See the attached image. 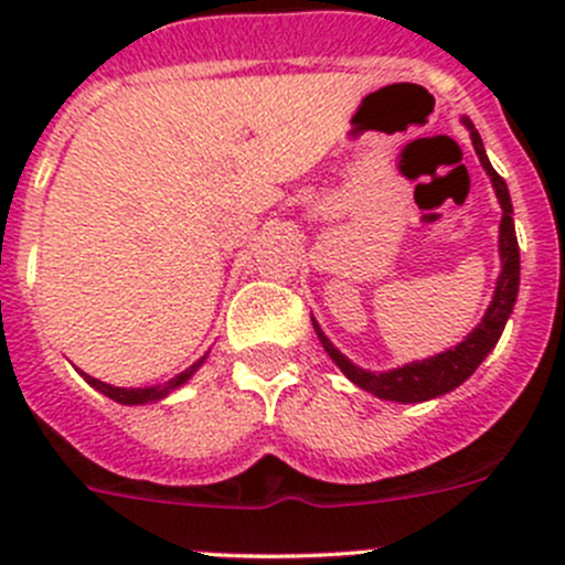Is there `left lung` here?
Wrapping results in <instances>:
<instances>
[{
  "instance_id": "left-lung-1",
  "label": "left lung",
  "mask_w": 565,
  "mask_h": 565,
  "mask_svg": "<svg viewBox=\"0 0 565 565\" xmlns=\"http://www.w3.org/2000/svg\"><path fill=\"white\" fill-rule=\"evenodd\" d=\"M465 125L470 128L472 136V147H476L478 158H481L483 169L487 174L492 177L494 193L500 199V207H503V221H500V259H503V273L498 278V289H494V298L489 303L487 315H483L481 324L461 341L459 347L454 350L443 352V355L426 358V361H415L407 363L402 369H393V372H363L358 369L355 363L347 361L328 339L319 330V324L315 322V330L322 341L324 352L335 361V366L358 385V388L374 393L380 398H388V402H426V398L443 396V393L459 388L467 377L478 369V363L492 352V347L498 344L500 333L505 328V319H509L511 311H514L516 303V292H520V243H516V232H514V218H511V196L509 188H505V180L492 169L489 163L487 152H483V141L478 136L476 125L470 119H465Z\"/></svg>"
}]
</instances>
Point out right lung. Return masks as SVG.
Wrapping results in <instances>:
<instances>
[{"label":"right lung","instance_id":"right-lung-1","mask_svg":"<svg viewBox=\"0 0 565 565\" xmlns=\"http://www.w3.org/2000/svg\"><path fill=\"white\" fill-rule=\"evenodd\" d=\"M199 363H202V361H199ZM199 363H193L191 369H185V372H182V374H177V377L169 380V383L156 385V388H114V385L100 383V380L87 377V374H84V380H87V383L93 385V388H98L100 393H106L108 398H114V402H119V404H147V402H158V398H163V396H167V393H172L174 388H180V385L185 383V380L191 377L193 372H196Z\"/></svg>","mask_w":565,"mask_h":565}]
</instances>
